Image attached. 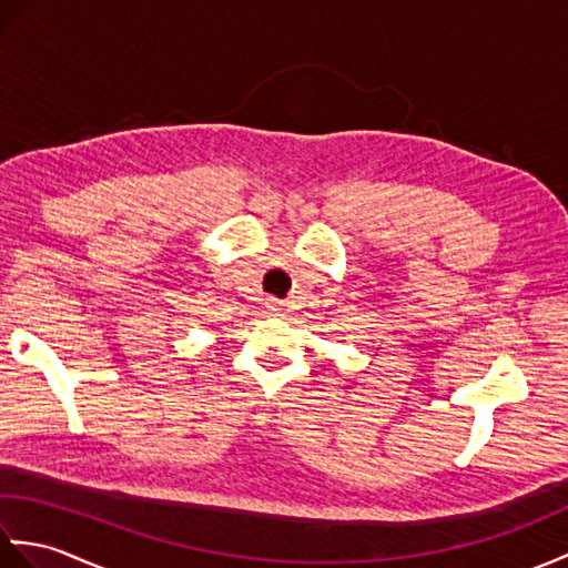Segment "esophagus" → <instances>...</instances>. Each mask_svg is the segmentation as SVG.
<instances>
[{
    "label": "esophagus",
    "mask_w": 568,
    "mask_h": 568,
    "mask_svg": "<svg viewBox=\"0 0 568 568\" xmlns=\"http://www.w3.org/2000/svg\"><path fill=\"white\" fill-rule=\"evenodd\" d=\"M265 310H268V315H273V317H281L283 305H281V303H275V300H268V303H265Z\"/></svg>",
    "instance_id": "1"
}]
</instances>
